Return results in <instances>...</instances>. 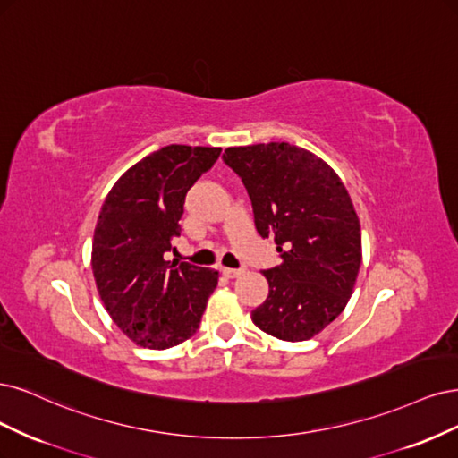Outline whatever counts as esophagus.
I'll return each instance as SVG.
<instances>
[{
    "mask_svg": "<svg viewBox=\"0 0 458 458\" xmlns=\"http://www.w3.org/2000/svg\"><path fill=\"white\" fill-rule=\"evenodd\" d=\"M242 272H243V270H233V268H223V274H225L226 277H238V276H242Z\"/></svg>",
    "mask_w": 458,
    "mask_h": 458,
    "instance_id": "34e87169",
    "label": "esophagus"
}]
</instances>
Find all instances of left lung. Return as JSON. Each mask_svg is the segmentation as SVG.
<instances>
[{
    "label": "left lung",
    "instance_id": "1",
    "mask_svg": "<svg viewBox=\"0 0 458 458\" xmlns=\"http://www.w3.org/2000/svg\"><path fill=\"white\" fill-rule=\"evenodd\" d=\"M223 157L247 188L257 232L282 257L262 272L268 299L250 318L279 341H308L346 308L360 272L361 228L348 190L326 161L289 142L232 146Z\"/></svg>",
    "mask_w": 458,
    "mask_h": 458
}]
</instances>
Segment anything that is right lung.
Segmentation results:
<instances>
[{
	"mask_svg": "<svg viewBox=\"0 0 458 458\" xmlns=\"http://www.w3.org/2000/svg\"><path fill=\"white\" fill-rule=\"evenodd\" d=\"M220 148L169 144L127 169L95 226L91 267L106 312L132 343L165 350L199 327L218 272L165 260L181 235L184 198Z\"/></svg>",
	"mask_w": 458,
	"mask_h": 458,
	"instance_id": "obj_1",
	"label": "right lung"
}]
</instances>
